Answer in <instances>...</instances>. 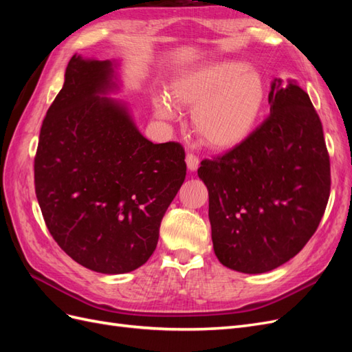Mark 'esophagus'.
<instances>
[{
    "mask_svg": "<svg viewBox=\"0 0 352 352\" xmlns=\"http://www.w3.org/2000/svg\"><path fill=\"white\" fill-rule=\"evenodd\" d=\"M185 162H186L188 170H190V172H195V170H197V168H198V166H199V160H198V157H197V155H194L192 153H188V154H186Z\"/></svg>",
    "mask_w": 352,
    "mask_h": 352,
    "instance_id": "1",
    "label": "esophagus"
}]
</instances>
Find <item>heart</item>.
Listing matches in <instances>:
<instances>
[{"label": "heart", "mask_w": 352, "mask_h": 352, "mask_svg": "<svg viewBox=\"0 0 352 352\" xmlns=\"http://www.w3.org/2000/svg\"><path fill=\"white\" fill-rule=\"evenodd\" d=\"M179 107L194 109L192 127L211 150L241 145L252 133L265 100L261 74L241 61H214L185 72L170 87ZM160 119L172 120L176 110L166 98L154 100Z\"/></svg>", "instance_id": "heart-1"}]
</instances>
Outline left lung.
Returning <instances> with one entry per match:
<instances>
[{
	"label": "left lung",
	"mask_w": 352,
	"mask_h": 352,
	"mask_svg": "<svg viewBox=\"0 0 352 352\" xmlns=\"http://www.w3.org/2000/svg\"><path fill=\"white\" fill-rule=\"evenodd\" d=\"M270 116L241 145L204 160L211 239L219 261L265 273L289 261L318 228L330 194L323 126L308 94L272 82Z\"/></svg>",
	"instance_id": "left-lung-1"
}]
</instances>
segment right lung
Segmentation results:
<instances>
[{
	"label": "right lung",
	"instance_id": "add662e5",
	"mask_svg": "<svg viewBox=\"0 0 352 352\" xmlns=\"http://www.w3.org/2000/svg\"><path fill=\"white\" fill-rule=\"evenodd\" d=\"M114 60L74 54L42 122L35 192L51 236L104 274L129 273L154 252L160 225L186 176L177 142L153 144L119 91Z\"/></svg>",
	"mask_w": 352,
	"mask_h": 352
}]
</instances>
